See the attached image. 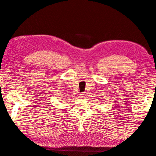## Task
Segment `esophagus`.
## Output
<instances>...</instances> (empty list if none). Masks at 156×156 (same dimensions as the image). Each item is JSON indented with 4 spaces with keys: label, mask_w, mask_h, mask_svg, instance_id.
<instances>
[{
    "label": "esophagus",
    "mask_w": 156,
    "mask_h": 156,
    "mask_svg": "<svg viewBox=\"0 0 156 156\" xmlns=\"http://www.w3.org/2000/svg\"><path fill=\"white\" fill-rule=\"evenodd\" d=\"M86 96H87V94L85 92H83V93L80 94V96H80V98H85Z\"/></svg>",
    "instance_id": "34e87169"
}]
</instances>
